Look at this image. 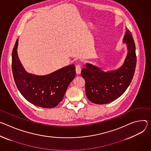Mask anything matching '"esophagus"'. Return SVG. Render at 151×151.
Instances as JSON below:
<instances>
[{
    "instance_id": "obj_1",
    "label": "esophagus",
    "mask_w": 151,
    "mask_h": 151,
    "mask_svg": "<svg viewBox=\"0 0 151 151\" xmlns=\"http://www.w3.org/2000/svg\"><path fill=\"white\" fill-rule=\"evenodd\" d=\"M81 66L80 65H77L76 66V73L77 74H80V73H81Z\"/></svg>"
}]
</instances>
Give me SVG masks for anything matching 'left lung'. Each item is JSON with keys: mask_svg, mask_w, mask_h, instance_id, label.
I'll list each match as a JSON object with an SVG mask.
<instances>
[{"mask_svg": "<svg viewBox=\"0 0 151 151\" xmlns=\"http://www.w3.org/2000/svg\"><path fill=\"white\" fill-rule=\"evenodd\" d=\"M123 41L127 45L128 54L119 69L106 73L88 63L81 70V75L85 80L86 96L95 104H104L114 101L125 92L131 83L137 60L135 43L127 28Z\"/></svg>", "mask_w": 151, "mask_h": 151, "instance_id": "1", "label": "left lung"}]
</instances>
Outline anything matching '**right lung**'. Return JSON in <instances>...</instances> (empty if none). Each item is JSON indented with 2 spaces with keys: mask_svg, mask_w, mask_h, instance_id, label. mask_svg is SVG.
<instances>
[{
  "mask_svg": "<svg viewBox=\"0 0 151 151\" xmlns=\"http://www.w3.org/2000/svg\"><path fill=\"white\" fill-rule=\"evenodd\" d=\"M18 41L17 39L12 52V71L17 87L30 103L42 108L55 107L62 101L67 88L76 76L74 65L46 76L27 73L17 55Z\"/></svg>",
  "mask_w": 151,
  "mask_h": 151,
  "instance_id": "right-lung-1",
  "label": "right lung"
}]
</instances>
